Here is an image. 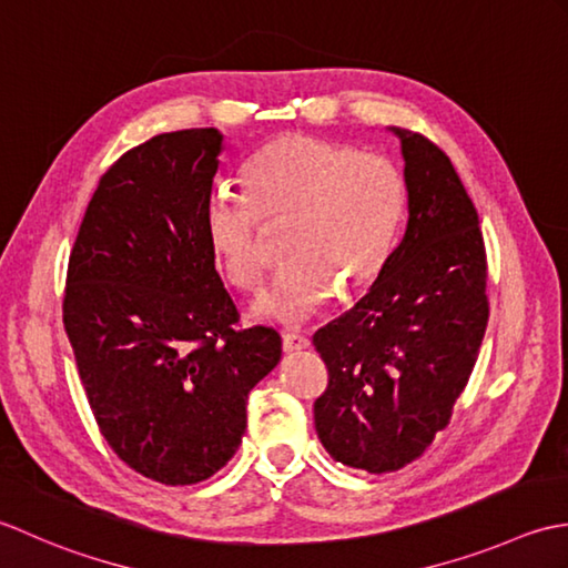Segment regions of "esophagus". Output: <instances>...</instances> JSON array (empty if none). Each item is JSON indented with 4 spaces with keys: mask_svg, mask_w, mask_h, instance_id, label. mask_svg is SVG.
Listing matches in <instances>:
<instances>
[{
    "mask_svg": "<svg viewBox=\"0 0 568 568\" xmlns=\"http://www.w3.org/2000/svg\"><path fill=\"white\" fill-rule=\"evenodd\" d=\"M282 345H284L286 353H296V351L308 348V338H306V335L296 333V331H286L282 335Z\"/></svg>",
    "mask_w": 568,
    "mask_h": 568,
    "instance_id": "obj_1",
    "label": "esophagus"
}]
</instances>
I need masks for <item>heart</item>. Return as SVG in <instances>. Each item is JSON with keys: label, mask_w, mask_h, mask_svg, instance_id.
Listing matches in <instances>:
<instances>
[{"label": "heart", "mask_w": 568, "mask_h": 568, "mask_svg": "<svg viewBox=\"0 0 568 568\" xmlns=\"http://www.w3.org/2000/svg\"><path fill=\"white\" fill-rule=\"evenodd\" d=\"M407 205L404 173L387 154L323 139H274L245 169V193L215 191L205 237L225 280L254 288L267 267L264 225L286 223L284 267L257 301V314L298 323L333 288L357 294L385 267Z\"/></svg>", "instance_id": "heart-1"}]
</instances>
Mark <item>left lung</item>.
<instances>
[{"instance_id": "left-lung-1", "label": "left lung", "mask_w": 568, "mask_h": 568, "mask_svg": "<svg viewBox=\"0 0 568 568\" xmlns=\"http://www.w3.org/2000/svg\"><path fill=\"white\" fill-rule=\"evenodd\" d=\"M402 139L407 225L357 304L314 333L328 385L314 402L323 448L343 466L392 473L424 456L454 416L488 326V254L450 159Z\"/></svg>"}]
</instances>
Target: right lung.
<instances>
[{"label": "right lung", "instance_id": "obj_1", "mask_svg": "<svg viewBox=\"0 0 568 568\" xmlns=\"http://www.w3.org/2000/svg\"><path fill=\"white\" fill-rule=\"evenodd\" d=\"M223 134H156L102 173L68 257L63 328L100 434L139 476L207 480L235 456L247 395L282 357L242 326L205 237Z\"/></svg>", "mask_w": 568, "mask_h": 568}]
</instances>
